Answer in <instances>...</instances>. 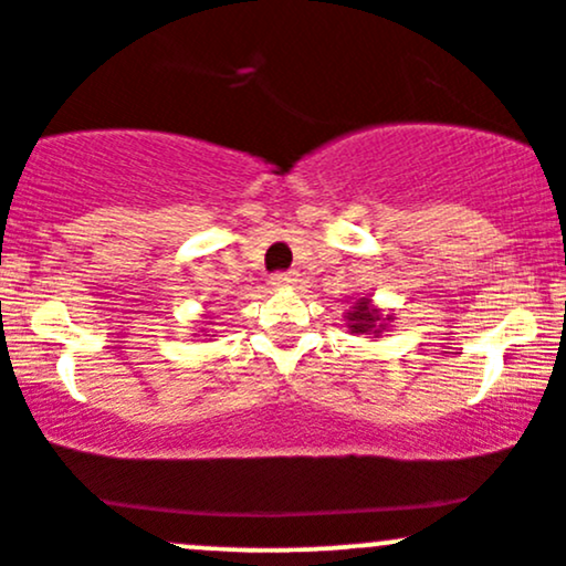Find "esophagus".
I'll list each match as a JSON object with an SVG mask.
<instances>
[{
    "instance_id": "obj_1",
    "label": "esophagus",
    "mask_w": 566,
    "mask_h": 566,
    "mask_svg": "<svg viewBox=\"0 0 566 566\" xmlns=\"http://www.w3.org/2000/svg\"><path fill=\"white\" fill-rule=\"evenodd\" d=\"M296 281H300V272H277V275H272L275 289H291V285H296Z\"/></svg>"
}]
</instances>
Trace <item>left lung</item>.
I'll return each instance as SVG.
<instances>
[{
  "instance_id": "1",
  "label": "left lung",
  "mask_w": 566,
  "mask_h": 566,
  "mask_svg": "<svg viewBox=\"0 0 566 566\" xmlns=\"http://www.w3.org/2000/svg\"><path fill=\"white\" fill-rule=\"evenodd\" d=\"M343 321L350 334H373V337H380L394 324V313H386V310L375 305L373 296H354L348 310L343 313Z\"/></svg>"
}]
</instances>
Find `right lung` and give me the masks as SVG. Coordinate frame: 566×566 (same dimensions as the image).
Segmentation results:
<instances>
[{"mask_svg": "<svg viewBox=\"0 0 566 566\" xmlns=\"http://www.w3.org/2000/svg\"><path fill=\"white\" fill-rule=\"evenodd\" d=\"M205 318H208V321H202V329H199V332H202L205 337H216V334H212V329H205V326H216V324H212V315L205 313Z\"/></svg>", "mask_w": 566, "mask_h": 566, "instance_id": "1", "label": "right lung"}]
</instances>
